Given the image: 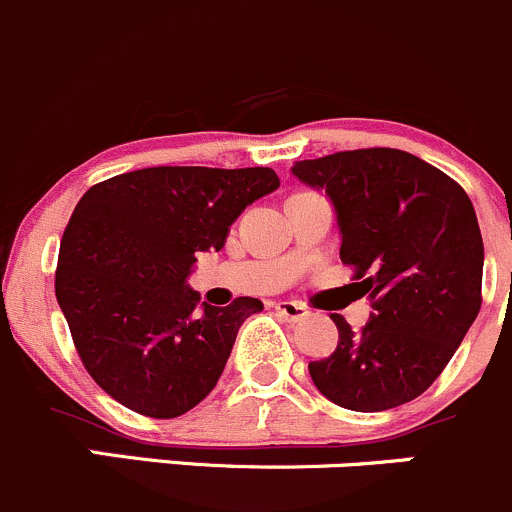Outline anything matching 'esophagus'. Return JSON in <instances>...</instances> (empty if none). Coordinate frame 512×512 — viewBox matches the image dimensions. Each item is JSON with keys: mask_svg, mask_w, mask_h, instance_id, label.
Returning <instances> with one entry per match:
<instances>
[{"mask_svg": "<svg viewBox=\"0 0 512 512\" xmlns=\"http://www.w3.org/2000/svg\"><path fill=\"white\" fill-rule=\"evenodd\" d=\"M275 309H277V314H282V317L292 324L302 322V319L309 317V309L299 302H277Z\"/></svg>", "mask_w": 512, "mask_h": 512, "instance_id": "1", "label": "esophagus"}]
</instances>
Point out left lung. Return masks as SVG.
<instances>
[{"label": "left lung", "mask_w": 512, "mask_h": 512, "mask_svg": "<svg viewBox=\"0 0 512 512\" xmlns=\"http://www.w3.org/2000/svg\"><path fill=\"white\" fill-rule=\"evenodd\" d=\"M292 173L332 198L339 255L374 307L359 332L332 314L339 344L309 361L314 386L352 411L414 401L446 369L483 302V237L471 198L399 148L297 160Z\"/></svg>", "instance_id": "1"}]
</instances>
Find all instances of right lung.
I'll return each mask as SVG.
<instances>
[{"mask_svg": "<svg viewBox=\"0 0 512 512\" xmlns=\"http://www.w3.org/2000/svg\"><path fill=\"white\" fill-rule=\"evenodd\" d=\"M277 188L272 168L158 165L86 190L61 237L54 287L76 352L111 399L175 418L215 389L237 329L262 302L200 304L185 277Z\"/></svg>", "mask_w": 512, "mask_h": 512, "instance_id": "1", "label": "right lung"}]
</instances>
